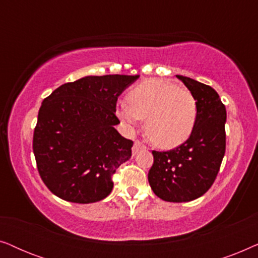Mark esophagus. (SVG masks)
Segmentation results:
<instances>
[{
    "label": "esophagus",
    "instance_id": "obj_1",
    "mask_svg": "<svg viewBox=\"0 0 258 258\" xmlns=\"http://www.w3.org/2000/svg\"><path fill=\"white\" fill-rule=\"evenodd\" d=\"M143 149H147V147L144 146L142 142H140V141H135V143H134L133 146V155H136L140 150H143Z\"/></svg>",
    "mask_w": 258,
    "mask_h": 258
}]
</instances>
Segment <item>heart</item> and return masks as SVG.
I'll use <instances>...</instances> for the list:
<instances>
[{
  "label": "heart",
  "instance_id": "heart-1",
  "mask_svg": "<svg viewBox=\"0 0 258 258\" xmlns=\"http://www.w3.org/2000/svg\"><path fill=\"white\" fill-rule=\"evenodd\" d=\"M117 116L129 126L146 119V128L155 144L171 149L191 135L197 119V102L185 88L168 80L151 79L128 93V102L117 105Z\"/></svg>",
  "mask_w": 258,
  "mask_h": 258
}]
</instances>
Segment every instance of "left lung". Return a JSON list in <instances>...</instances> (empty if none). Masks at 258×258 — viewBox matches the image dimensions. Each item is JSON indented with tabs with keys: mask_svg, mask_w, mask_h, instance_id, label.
<instances>
[{
	"mask_svg": "<svg viewBox=\"0 0 258 258\" xmlns=\"http://www.w3.org/2000/svg\"><path fill=\"white\" fill-rule=\"evenodd\" d=\"M197 102V119L184 143L169 151H153L148 181L167 202H189L204 195L215 182L225 153L227 111L213 88L177 75Z\"/></svg>",
	"mask_w": 258,
	"mask_h": 258,
	"instance_id": "left-lung-1",
	"label": "left lung"
}]
</instances>
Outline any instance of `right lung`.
Returning a JSON list of instances; mask_svg holds the SVG:
<instances>
[{
	"label": "right lung",
	"instance_id": "obj_1",
	"mask_svg": "<svg viewBox=\"0 0 258 258\" xmlns=\"http://www.w3.org/2000/svg\"><path fill=\"white\" fill-rule=\"evenodd\" d=\"M140 75L86 76L44 98L33 149L44 184L59 199L94 203L111 192L112 175L134 142L115 129L117 98Z\"/></svg>",
	"mask_w": 258,
	"mask_h": 258
}]
</instances>
